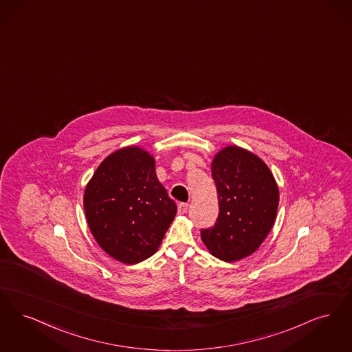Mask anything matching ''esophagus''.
Returning a JSON list of instances; mask_svg holds the SVG:
<instances>
[{
  "mask_svg": "<svg viewBox=\"0 0 352 352\" xmlns=\"http://www.w3.org/2000/svg\"><path fill=\"white\" fill-rule=\"evenodd\" d=\"M188 208H189V204L186 202H180L177 205V210H179V214H185L188 212Z\"/></svg>",
  "mask_w": 352,
  "mask_h": 352,
  "instance_id": "1",
  "label": "esophagus"
}]
</instances>
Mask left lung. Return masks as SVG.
Masks as SVG:
<instances>
[{
    "mask_svg": "<svg viewBox=\"0 0 352 352\" xmlns=\"http://www.w3.org/2000/svg\"><path fill=\"white\" fill-rule=\"evenodd\" d=\"M219 213L213 228L201 230L210 254L223 261L250 256L275 223L278 188L272 172L255 153L225 147L212 163Z\"/></svg>",
    "mask_w": 352,
    "mask_h": 352,
    "instance_id": "left-lung-1",
    "label": "left lung"
}]
</instances>
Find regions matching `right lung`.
Segmentation results:
<instances>
[{"mask_svg": "<svg viewBox=\"0 0 352 352\" xmlns=\"http://www.w3.org/2000/svg\"><path fill=\"white\" fill-rule=\"evenodd\" d=\"M88 226L100 247L124 264L153 256L177 208L155 172V159L135 146L109 155L84 193Z\"/></svg>", "mask_w": 352, "mask_h": 352, "instance_id": "add662e5", "label": "right lung"}]
</instances>
